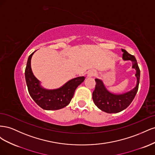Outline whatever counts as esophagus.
I'll list each match as a JSON object with an SVG mask.
<instances>
[{
    "label": "esophagus",
    "mask_w": 155,
    "mask_h": 155,
    "mask_svg": "<svg viewBox=\"0 0 155 155\" xmlns=\"http://www.w3.org/2000/svg\"><path fill=\"white\" fill-rule=\"evenodd\" d=\"M96 75V73L94 71H93V70H90L87 74V78H91L94 76Z\"/></svg>",
    "instance_id": "obj_1"
}]
</instances>
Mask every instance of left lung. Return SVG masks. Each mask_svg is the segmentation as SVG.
I'll list each match as a JSON object with an SVG mask.
<instances>
[{"label":"left lung","instance_id":"1","mask_svg":"<svg viewBox=\"0 0 155 155\" xmlns=\"http://www.w3.org/2000/svg\"><path fill=\"white\" fill-rule=\"evenodd\" d=\"M121 51L123 52L122 59L124 61H130L133 63L132 68L136 70L137 85L129 92L114 94L107 90L102 80L96 78V87L92 92V100L98 109L107 113H118L125 109L133 101L138 89L140 70L137 59L134 55L129 54L125 50L121 49Z\"/></svg>","mask_w":155,"mask_h":155}]
</instances>
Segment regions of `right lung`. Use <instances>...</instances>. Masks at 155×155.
<instances>
[{
    "mask_svg": "<svg viewBox=\"0 0 155 155\" xmlns=\"http://www.w3.org/2000/svg\"><path fill=\"white\" fill-rule=\"evenodd\" d=\"M34 51L28 59L25 69V79L30 96L42 109L48 110H59L67 106L74 96L77 87L85 80L81 76L70 79L58 88L46 89L41 85L32 72L31 59Z\"/></svg>",
    "mask_w": 155,
    "mask_h": 155,
    "instance_id": "right-lung-1",
    "label": "right lung"
}]
</instances>
